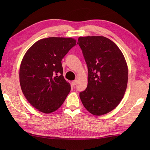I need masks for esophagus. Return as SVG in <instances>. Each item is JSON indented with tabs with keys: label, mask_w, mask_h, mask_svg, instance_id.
I'll return each instance as SVG.
<instances>
[{
	"label": "esophagus",
	"mask_w": 150,
	"mask_h": 150,
	"mask_svg": "<svg viewBox=\"0 0 150 150\" xmlns=\"http://www.w3.org/2000/svg\"><path fill=\"white\" fill-rule=\"evenodd\" d=\"M77 84V80H74L73 81H72V84L73 86H75Z\"/></svg>",
	"instance_id": "1"
}]
</instances>
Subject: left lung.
<instances>
[{
    "label": "left lung",
    "mask_w": 150,
    "mask_h": 150,
    "mask_svg": "<svg viewBox=\"0 0 150 150\" xmlns=\"http://www.w3.org/2000/svg\"><path fill=\"white\" fill-rule=\"evenodd\" d=\"M88 66V86L79 94L83 106L95 116L107 114L123 98L128 80V69L117 45L104 36L79 37Z\"/></svg>",
    "instance_id": "1"
}]
</instances>
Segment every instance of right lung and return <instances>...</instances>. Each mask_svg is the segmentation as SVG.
I'll return each mask as SVG.
<instances>
[{
	"label": "right lung",
	"mask_w": 150,
	"mask_h": 150,
	"mask_svg": "<svg viewBox=\"0 0 150 150\" xmlns=\"http://www.w3.org/2000/svg\"><path fill=\"white\" fill-rule=\"evenodd\" d=\"M75 45L73 38H48L38 40L25 52L19 69L20 85L27 100L38 111L54 112L69 93L61 61Z\"/></svg>",
	"instance_id": "obj_1"
}]
</instances>
